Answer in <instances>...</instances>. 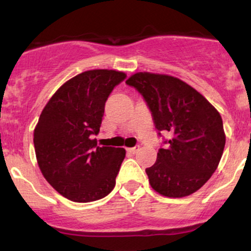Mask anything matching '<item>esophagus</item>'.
I'll use <instances>...</instances> for the list:
<instances>
[{
    "mask_svg": "<svg viewBox=\"0 0 251 251\" xmlns=\"http://www.w3.org/2000/svg\"><path fill=\"white\" fill-rule=\"evenodd\" d=\"M139 150H140L139 146H134V148L127 149V152H129V153H132V154H135L138 151H139Z\"/></svg>",
    "mask_w": 251,
    "mask_h": 251,
    "instance_id": "1",
    "label": "esophagus"
}]
</instances>
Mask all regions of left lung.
I'll return each instance as SVG.
<instances>
[{"instance_id": "8db88e82", "label": "left lung", "mask_w": 251, "mask_h": 251, "mask_svg": "<svg viewBox=\"0 0 251 251\" xmlns=\"http://www.w3.org/2000/svg\"><path fill=\"white\" fill-rule=\"evenodd\" d=\"M148 102L158 131H168V148L146 169L151 188L159 195H192L217 169L226 145L220 112L198 91L178 77L138 72L126 80Z\"/></svg>"}]
</instances>
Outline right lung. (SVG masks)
Segmentation results:
<instances>
[{
  "label": "right lung",
  "mask_w": 251,
  "mask_h": 251,
  "mask_svg": "<svg viewBox=\"0 0 251 251\" xmlns=\"http://www.w3.org/2000/svg\"><path fill=\"white\" fill-rule=\"evenodd\" d=\"M126 77L124 72L93 70L66 81L42 109L34 128L36 160L46 180L67 200L87 203L116 185L126 151L97 146L105 102Z\"/></svg>",
  "instance_id": "1"
}]
</instances>
